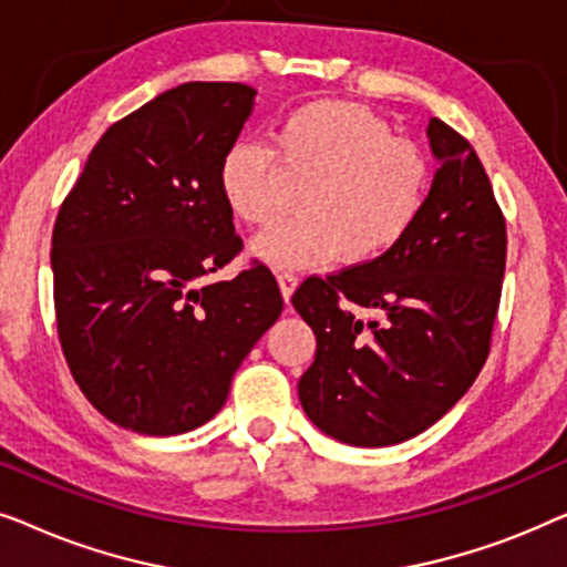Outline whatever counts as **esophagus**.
I'll use <instances>...</instances> for the list:
<instances>
[{
    "label": "esophagus",
    "instance_id": "esophagus-1",
    "mask_svg": "<svg viewBox=\"0 0 567 567\" xmlns=\"http://www.w3.org/2000/svg\"><path fill=\"white\" fill-rule=\"evenodd\" d=\"M278 286H281L284 299L289 301V299H291V293H293V289H297V286H299V276H297V274H291V270H284V274H278Z\"/></svg>",
    "mask_w": 567,
    "mask_h": 567
}]
</instances>
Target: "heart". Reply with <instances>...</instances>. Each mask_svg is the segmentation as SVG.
<instances>
[{
	"label": "heart",
	"instance_id": "1",
	"mask_svg": "<svg viewBox=\"0 0 567 567\" xmlns=\"http://www.w3.org/2000/svg\"><path fill=\"white\" fill-rule=\"evenodd\" d=\"M269 146L235 138L221 152L216 183L239 221L262 227L284 206L286 175L312 177L299 216L278 221L252 243L274 268H315L336 260L382 258L410 235L431 193V162L390 123L348 100H315L274 123Z\"/></svg>",
	"mask_w": 567,
	"mask_h": 567
}]
</instances>
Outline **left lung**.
I'll return each mask as SVG.
<instances>
[{
    "label": "left lung",
    "mask_w": 567,
    "mask_h": 567,
    "mask_svg": "<svg viewBox=\"0 0 567 567\" xmlns=\"http://www.w3.org/2000/svg\"><path fill=\"white\" fill-rule=\"evenodd\" d=\"M429 142L441 167L410 235L382 258L307 278L291 299L317 338L301 408L351 446H392L431 429L491 351L506 219L467 138L431 118Z\"/></svg>",
    "instance_id": "left-lung-1"
}]
</instances>
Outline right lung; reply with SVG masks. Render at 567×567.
Here are the masks:
<instances>
[{"label":"right lung","mask_w":567,"mask_h":567,"mask_svg":"<svg viewBox=\"0 0 567 567\" xmlns=\"http://www.w3.org/2000/svg\"><path fill=\"white\" fill-rule=\"evenodd\" d=\"M239 82H185L113 123L59 208L53 305L69 371L107 421L198 429L281 317L266 266L200 286L243 250L216 167L255 105Z\"/></svg>","instance_id":"add662e5"}]
</instances>
